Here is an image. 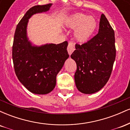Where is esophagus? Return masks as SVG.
<instances>
[{"instance_id": "1", "label": "esophagus", "mask_w": 130, "mask_h": 130, "mask_svg": "<svg viewBox=\"0 0 130 130\" xmlns=\"http://www.w3.org/2000/svg\"><path fill=\"white\" fill-rule=\"evenodd\" d=\"M74 50H75V45H74L73 43L71 42V41H70L68 43V47H67V51H68L69 55H71L73 53V52L74 51Z\"/></svg>"}]
</instances>
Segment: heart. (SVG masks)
<instances>
[{
  "label": "heart",
  "mask_w": 130,
  "mask_h": 130,
  "mask_svg": "<svg viewBox=\"0 0 130 130\" xmlns=\"http://www.w3.org/2000/svg\"><path fill=\"white\" fill-rule=\"evenodd\" d=\"M67 27L76 29L74 36L79 43H84L92 37L97 28L96 19L82 13H77L70 16L65 22Z\"/></svg>",
  "instance_id": "1"
}]
</instances>
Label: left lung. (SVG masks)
<instances>
[{
  "instance_id": "left-lung-1",
  "label": "left lung",
  "mask_w": 130,
  "mask_h": 130,
  "mask_svg": "<svg viewBox=\"0 0 130 130\" xmlns=\"http://www.w3.org/2000/svg\"><path fill=\"white\" fill-rule=\"evenodd\" d=\"M116 56L114 31L102 14L98 34L87 43H77L71 55L77 65L74 80L78 90L91 94L102 89L111 76Z\"/></svg>"
}]
</instances>
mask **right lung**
I'll return each instance as SVG.
<instances>
[{"label":"right lung","instance_id":"obj_1","mask_svg":"<svg viewBox=\"0 0 130 130\" xmlns=\"http://www.w3.org/2000/svg\"><path fill=\"white\" fill-rule=\"evenodd\" d=\"M52 4L35 5L28 10L19 22L14 33L12 58L14 71L25 87L35 94H47L54 89L56 76L69 57L68 42L32 46L28 41V19L37 13L48 11Z\"/></svg>","mask_w":130,"mask_h":130}]
</instances>
